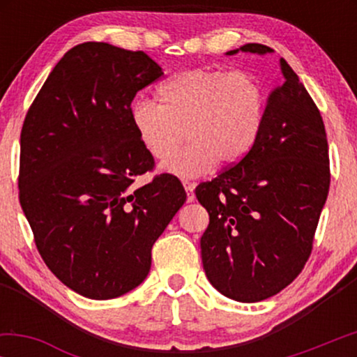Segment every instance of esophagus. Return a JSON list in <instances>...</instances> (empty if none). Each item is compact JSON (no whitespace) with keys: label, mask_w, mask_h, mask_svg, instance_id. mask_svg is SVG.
<instances>
[{"label":"esophagus","mask_w":357,"mask_h":357,"mask_svg":"<svg viewBox=\"0 0 357 357\" xmlns=\"http://www.w3.org/2000/svg\"><path fill=\"white\" fill-rule=\"evenodd\" d=\"M183 187L187 190V199L188 202H193L195 199V187H197V183L195 182H190V180H183Z\"/></svg>","instance_id":"1"}]
</instances>
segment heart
I'll use <instances>...</instances> for the list:
<instances>
[{"label": "heart", "mask_w": 357, "mask_h": 357, "mask_svg": "<svg viewBox=\"0 0 357 357\" xmlns=\"http://www.w3.org/2000/svg\"><path fill=\"white\" fill-rule=\"evenodd\" d=\"M158 99L159 104L136 102L131 125L158 160L167 159L188 133L190 143L162 165L178 177L242 160L255 146L268 109V92L255 75L221 68L178 73L159 87Z\"/></svg>", "instance_id": "b5f03b06"}]
</instances>
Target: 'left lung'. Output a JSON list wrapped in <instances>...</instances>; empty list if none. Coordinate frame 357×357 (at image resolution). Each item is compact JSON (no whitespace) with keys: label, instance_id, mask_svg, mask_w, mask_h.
Instances as JSON below:
<instances>
[{"label":"left lung","instance_id":"left-lung-1","mask_svg":"<svg viewBox=\"0 0 357 357\" xmlns=\"http://www.w3.org/2000/svg\"><path fill=\"white\" fill-rule=\"evenodd\" d=\"M243 52L270 47L245 43ZM237 50H231L234 55ZM255 146L195 193L209 224L203 268L221 294L260 302L289 286L309 260L330 188L328 141L319 107L284 58Z\"/></svg>","mask_w":357,"mask_h":357}]
</instances>
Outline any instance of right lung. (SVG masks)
<instances>
[{
	"mask_svg": "<svg viewBox=\"0 0 357 357\" xmlns=\"http://www.w3.org/2000/svg\"><path fill=\"white\" fill-rule=\"evenodd\" d=\"M164 73L144 52L104 42L73 47L29 107L21 130L19 202L42 260L89 299L135 289L151 250L187 199L131 125V102Z\"/></svg>",
	"mask_w": 357,
	"mask_h": 357,
	"instance_id": "right-lung-1",
	"label": "right lung"
}]
</instances>
